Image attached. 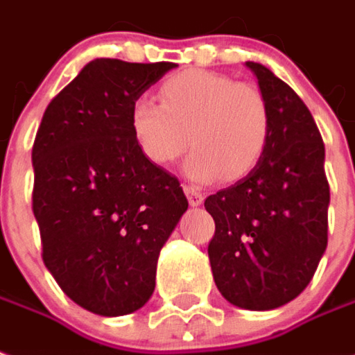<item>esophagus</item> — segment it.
<instances>
[{"label": "esophagus", "mask_w": 355, "mask_h": 355, "mask_svg": "<svg viewBox=\"0 0 355 355\" xmlns=\"http://www.w3.org/2000/svg\"><path fill=\"white\" fill-rule=\"evenodd\" d=\"M184 194L188 196V202L192 207H198V205H202L203 202V194L196 188V186H184Z\"/></svg>", "instance_id": "34e87169"}]
</instances>
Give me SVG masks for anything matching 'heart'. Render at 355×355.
I'll return each mask as SVG.
<instances>
[{
	"label": "heart",
	"instance_id": "heart-1",
	"mask_svg": "<svg viewBox=\"0 0 355 355\" xmlns=\"http://www.w3.org/2000/svg\"><path fill=\"white\" fill-rule=\"evenodd\" d=\"M159 100L130 107V130L148 161L171 167L194 146L184 171L198 182L248 177L271 144L272 113L250 83L211 71H184L161 84Z\"/></svg>",
	"mask_w": 355,
	"mask_h": 355
}]
</instances>
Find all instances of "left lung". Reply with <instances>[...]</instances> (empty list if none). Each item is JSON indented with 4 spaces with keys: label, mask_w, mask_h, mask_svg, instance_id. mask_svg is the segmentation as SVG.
<instances>
[{
    "label": "left lung",
    "mask_w": 355,
    "mask_h": 355,
    "mask_svg": "<svg viewBox=\"0 0 355 355\" xmlns=\"http://www.w3.org/2000/svg\"><path fill=\"white\" fill-rule=\"evenodd\" d=\"M271 105V144L236 184L205 200L215 220L213 279L232 306L265 311L300 296L327 248L324 144L306 103L267 67L248 61Z\"/></svg>",
    "instance_id": "1"
}]
</instances>
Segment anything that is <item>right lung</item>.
Instances as JSON below:
<instances>
[{
	"label": "right lung",
	"mask_w": 355,
	"mask_h": 355,
	"mask_svg": "<svg viewBox=\"0 0 355 355\" xmlns=\"http://www.w3.org/2000/svg\"><path fill=\"white\" fill-rule=\"evenodd\" d=\"M175 67L94 59L49 101L32 146L42 259L98 315L150 300L161 248L188 209L178 178L146 159L130 130L132 103Z\"/></svg>",
	"instance_id": "1"
}]
</instances>
